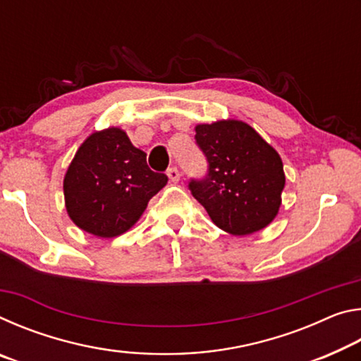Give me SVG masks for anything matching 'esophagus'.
<instances>
[{
  "instance_id": "obj_1",
  "label": "esophagus",
  "mask_w": 361,
  "mask_h": 361,
  "mask_svg": "<svg viewBox=\"0 0 361 361\" xmlns=\"http://www.w3.org/2000/svg\"><path fill=\"white\" fill-rule=\"evenodd\" d=\"M167 176H169V180L172 181V183H178L180 181V172L175 167L167 170Z\"/></svg>"
}]
</instances>
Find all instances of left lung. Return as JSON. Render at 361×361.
Here are the masks:
<instances>
[{
	"instance_id": "1",
	"label": "left lung",
	"mask_w": 361,
	"mask_h": 361,
	"mask_svg": "<svg viewBox=\"0 0 361 361\" xmlns=\"http://www.w3.org/2000/svg\"><path fill=\"white\" fill-rule=\"evenodd\" d=\"M209 175L189 189L219 229L250 235L274 221L282 205L283 162L247 122L221 119L194 127Z\"/></svg>"
}]
</instances>
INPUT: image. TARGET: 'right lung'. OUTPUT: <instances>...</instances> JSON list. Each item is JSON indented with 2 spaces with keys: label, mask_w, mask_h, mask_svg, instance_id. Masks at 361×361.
Wrapping results in <instances>:
<instances>
[{
  "label": "right lung",
  "mask_w": 361,
  "mask_h": 361,
  "mask_svg": "<svg viewBox=\"0 0 361 361\" xmlns=\"http://www.w3.org/2000/svg\"><path fill=\"white\" fill-rule=\"evenodd\" d=\"M167 180V175L148 167L146 152L132 145L126 130H95L79 146L66 169V213L79 229L111 239L138 221Z\"/></svg>",
  "instance_id": "add662e5"
}]
</instances>
